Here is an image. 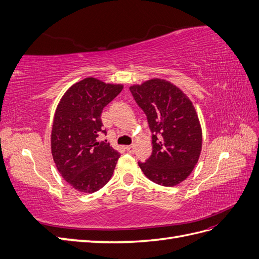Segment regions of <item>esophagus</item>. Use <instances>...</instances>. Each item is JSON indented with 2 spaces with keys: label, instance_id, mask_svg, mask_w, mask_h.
Returning a JSON list of instances; mask_svg holds the SVG:
<instances>
[{
  "label": "esophagus",
  "instance_id": "34e87169",
  "mask_svg": "<svg viewBox=\"0 0 259 259\" xmlns=\"http://www.w3.org/2000/svg\"><path fill=\"white\" fill-rule=\"evenodd\" d=\"M125 149H126V151L130 152V153H134L135 150H136V146L135 145H131V146H127L125 147Z\"/></svg>",
  "mask_w": 259,
  "mask_h": 259
}]
</instances>
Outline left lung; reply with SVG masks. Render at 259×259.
<instances>
[{"label": "left lung", "mask_w": 259, "mask_h": 259, "mask_svg": "<svg viewBox=\"0 0 259 259\" xmlns=\"http://www.w3.org/2000/svg\"><path fill=\"white\" fill-rule=\"evenodd\" d=\"M131 93L147 115L152 153L139 167L151 182L173 187L191 174L202 150V128L186 94L166 80L132 85Z\"/></svg>", "instance_id": "8db88e82"}]
</instances>
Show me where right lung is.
Masks as SVG:
<instances>
[{
    "mask_svg": "<svg viewBox=\"0 0 259 259\" xmlns=\"http://www.w3.org/2000/svg\"><path fill=\"white\" fill-rule=\"evenodd\" d=\"M123 90L95 77L73 84L61 97L53 121L52 155L60 175L75 190L93 193L110 180L120 153L98 142L101 112Z\"/></svg>",
    "mask_w": 259,
    "mask_h": 259,
    "instance_id": "obj_1",
    "label": "right lung"
}]
</instances>
